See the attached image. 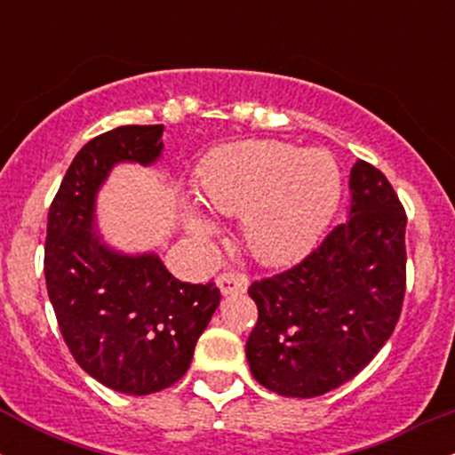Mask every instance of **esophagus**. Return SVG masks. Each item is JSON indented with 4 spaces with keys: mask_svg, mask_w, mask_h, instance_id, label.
<instances>
[{
    "mask_svg": "<svg viewBox=\"0 0 455 455\" xmlns=\"http://www.w3.org/2000/svg\"><path fill=\"white\" fill-rule=\"evenodd\" d=\"M218 289L222 291V295L231 293H243L248 289V278L242 274H235V271H224V274L218 275Z\"/></svg>",
    "mask_w": 455,
    "mask_h": 455,
    "instance_id": "esophagus-1",
    "label": "esophagus"
}]
</instances>
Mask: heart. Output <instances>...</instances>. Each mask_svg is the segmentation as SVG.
Wrapping results in <instances>:
<instances>
[{"mask_svg": "<svg viewBox=\"0 0 455 455\" xmlns=\"http://www.w3.org/2000/svg\"><path fill=\"white\" fill-rule=\"evenodd\" d=\"M196 188L210 210L242 216V239L254 259L280 265L316 242L340 201L342 175L327 151L242 140L207 156ZM184 224L196 239L216 233V224L192 207Z\"/></svg>", "mask_w": 455, "mask_h": 455, "instance_id": "obj_1", "label": "heart"}]
</instances>
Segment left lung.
I'll list each match as a JSON object with an SVG mask.
<instances>
[{"mask_svg": "<svg viewBox=\"0 0 455 455\" xmlns=\"http://www.w3.org/2000/svg\"><path fill=\"white\" fill-rule=\"evenodd\" d=\"M351 210L304 260L252 282L259 321L245 342L250 372L286 398L340 387L394 333L406 289V213L387 177L351 169Z\"/></svg>", "mask_w": 455, "mask_h": 455, "instance_id": "8db88e82", "label": "left lung"}]
</instances>
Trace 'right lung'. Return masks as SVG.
I'll return each mask as SVG.
<instances>
[{
	"instance_id": "1",
	"label": "right lung",
	"mask_w": 455,
	"mask_h": 455,
	"mask_svg": "<svg viewBox=\"0 0 455 455\" xmlns=\"http://www.w3.org/2000/svg\"><path fill=\"white\" fill-rule=\"evenodd\" d=\"M164 126H119L92 139L51 203L44 278L72 357L98 383L148 395L188 372L196 340L220 306L213 282L173 278L158 254H124L96 228V196L119 162L149 166Z\"/></svg>"
}]
</instances>
